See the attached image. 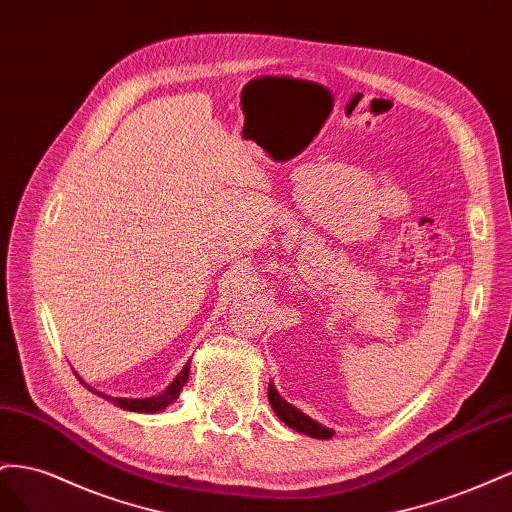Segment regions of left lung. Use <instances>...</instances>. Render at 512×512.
<instances>
[{
    "label": "left lung",
    "instance_id": "8db88e82",
    "mask_svg": "<svg viewBox=\"0 0 512 512\" xmlns=\"http://www.w3.org/2000/svg\"><path fill=\"white\" fill-rule=\"evenodd\" d=\"M268 399H270V405H272V410L276 412V416H279L287 427L296 429L298 433H304V435H309V437H317V440H330V437H332V431L328 427L319 425V422H315L313 418L302 414L298 407L287 403L281 397V394L276 392L274 386L268 388Z\"/></svg>",
    "mask_w": 512,
    "mask_h": 512
}]
</instances>
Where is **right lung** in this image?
Here are the masks:
<instances>
[{"label": "right lung", "mask_w": 512, "mask_h": 512, "mask_svg": "<svg viewBox=\"0 0 512 512\" xmlns=\"http://www.w3.org/2000/svg\"><path fill=\"white\" fill-rule=\"evenodd\" d=\"M188 371H191V362L186 364V367L180 371V375L173 379V384L165 390L156 394V397H150V399H118V397H109V394H102V392H96L92 386H87L85 382H81L87 390H92L96 394H100L102 399H107L109 403L122 407V410H128V412H139V414H154V412H160L165 410L167 405H171L175 399L180 397V390L184 388V384L188 382Z\"/></svg>", "instance_id": "right-lung-1"}]
</instances>
